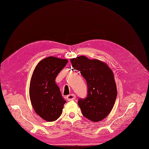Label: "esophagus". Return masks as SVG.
<instances>
[{
	"label": "esophagus",
	"mask_w": 149,
	"mask_h": 149,
	"mask_svg": "<svg viewBox=\"0 0 149 149\" xmlns=\"http://www.w3.org/2000/svg\"><path fill=\"white\" fill-rule=\"evenodd\" d=\"M75 98H76V96L74 95V94H69V95H68L66 96V99H67L68 101L74 100H75Z\"/></svg>",
	"instance_id": "esophagus-1"
}]
</instances>
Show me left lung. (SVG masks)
I'll list each match as a JSON object with an SVG mask.
<instances>
[{"instance_id":"left-lung-1","label":"left lung","mask_w":149,"mask_h":149,"mask_svg":"<svg viewBox=\"0 0 149 149\" xmlns=\"http://www.w3.org/2000/svg\"><path fill=\"white\" fill-rule=\"evenodd\" d=\"M70 61L87 83V96L78 102L83 115L93 122L104 119L111 111L118 94L113 73L104 63L85 56Z\"/></svg>"}]
</instances>
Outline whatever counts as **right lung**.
<instances>
[{
	"label": "right lung",
	"mask_w": 149,
	"mask_h": 149,
	"mask_svg": "<svg viewBox=\"0 0 149 149\" xmlns=\"http://www.w3.org/2000/svg\"><path fill=\"white\" fill-rule=\"evenodd\" d=\"M67 63L65 59L47 57L38 63L31 76L29 89L31 105L36 113L47 121L59 118L66 102L55 78Z\"/></svg>",
	"instance_id": "add662e5"
}]
</instances>
